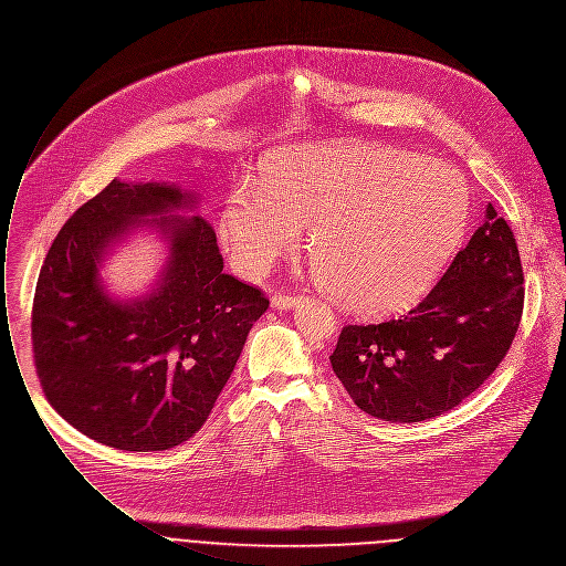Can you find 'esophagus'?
<instances>
[{
  "instance_id": "obj_1",
  "label": "esophagus",
  "mask_w": 566,
  "mask_h": 566,
  "mask_svg": "<svg viewBox=\"0 0 566 566\" xmlns=\"http://www.w3.org/2000/svg\"><path fill=\"white\" fill-rule=\"evenodd\" d=\"M296 305V296L292 292H279L272 296V307L276 310H290Z\"/></svg>"
}]
</instances>
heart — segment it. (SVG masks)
Returning <instances> with one entry per match:
<instances>
[{
	"label": "heart",
	"instance_id": "1",
	"mask_svg": "<svg viewBox=\"0 0 566 566\" xmlns=\"http://www.w3.org/2000/svg\"><path fill=\"white\" fill-rule=\"evenodd\" d=\"M470 214L446 163L365 145H301L268 160L261 185L232 187L219 234L237 268L265 274L307 226L321 287L358 314L417 303L459 250Z\"/></svg>",
	"mask_w": 566,
	"mask_h": 566
}]
</instances>
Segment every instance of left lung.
Instances as JSON below:
<instances>
[{"label": "left lung", "instance_id": "obj_1", "mask_svg": "<svg viewBox=\"0 0 566 566\" xmlns=\"http://www.w3.org/2000/svg\"><path fill=\"white\" fill-rule=\"evenodd\" d=\"M516 237L488 206L485 221L406 316L345 325L334 374L354 403L384 421H423L472 395L507 356L525 287Z\"/></svg>", "mask_w": 566, "mask_h": 566}]
</instances>
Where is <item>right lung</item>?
<instances>
[{
	"label": "right lung",
	"mask_w": 566,
	"mask_h": 566,
	"mask_svg": "<svg viewBox=\"0 0 566 566\" xmlns=\"http://www.w3.org/2000/svg\"><path fill=\"white\" fill-rule=\"evenodd\" d=\"M174 185L112 180L59 230L32 301V354L52 408L90 439L129 452L169 450L208 419L265 294L223 272L212 226L163 217L171 261L154 294L114 303L98 261L134 221L189 208Z\"/></svg>",
	"instance_id": "right-lung-1"
}]
</instances>
